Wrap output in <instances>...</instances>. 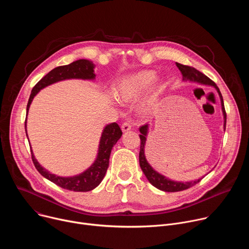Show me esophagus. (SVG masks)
<instances>
[{"mask_svg": "<svg viewBox=\"0 0 249 249\" xmlns=\"http://www.w3.org/2000/svg\"><path fill=\"white\" fill-rule=\"evenodd\" d=\"M122 131L123 132H128V131H130L131 129H132V126L128 123V122H124L123 124H122Z\"/></svg>", "mask_w": 249, "mask_h": 249, "instance_id": "esophagus-1", "label": "esophagus"}]
</instances>
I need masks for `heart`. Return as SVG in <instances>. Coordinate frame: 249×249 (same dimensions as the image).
<instances>
[{"instance_id":"1","label":"heart","mask_w":249,"mask_h":249,"mask_svg":"<svg viewBox=\"0 0 249 249\" xmlns=\"http://www.w3.org/2000/svg\"><path fill=\"white\" fill-rule=\"evenodd\" d=\"M156 79V73L154 71H142V72L133 74L121 80L116 86L114 92L115 96L121 101H131L139 97L143 93ZM161 83L159 81L154 82L152 86L150 94L142 102V109L145 112L150 111L160 93Z\"/></svg>"}]
</instances>
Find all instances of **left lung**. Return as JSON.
Segmentation results:
<instances>
[{
	"label": "left lung",
	"mask_w": 249,
	"mask_h": 249,
	"mask_svg": "<svg viewBox=\"0 0 249 249\" xmlns=\"http://www.w3.org/2000/svg\"><path fill=\"white\" fill-rule=\"evenodd\" d=\"M177 68L179 69V71L182 74V81H189L192 83H197L199 85H204V86H210L215 88L216 90L219 93V96L221 98V104H222V111L224 115V129L226 130V122H227V114L225 110V105H224V100L222 93L217 87V85L210 80L207 76L199 72L198 70H196L193 67L181 65L179 63H176ZM140 139H141V146H140V154H139V161H140V166L143 170L144 174L150 181V183L155 186L156 188L164 191V192H177V191H182L185 189H188L192 187L193 185L197 184L200 182L204 176L201 177V178L195 179L193 181H187V182H182V181H174L172 179H169L168 177L160 174L157 170H155L152 165L148 162L145 155V146H146V141H147V136L149 133V124H146L144 126L140 127Z\"/></svg>",
	"instance_id": "1"
}]
</instances>
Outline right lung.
<instances>
[{
  "label": "right lung",
  "mask_w": 249,
  "mask_h": 249,
  "mask_svg": "<svg viewBox=\"0 0 249 249\" xmlns=\"http://www.w3.org/2000/svg\"><path fill=\"white\" fill-rule=\"evenodd\" d=\"M94 64L86 59H80L73 63H71L66 66H60L52 71L43 77L31 90V94L28 99V103L26 106V115L28 114V110L30 107V104L34 98L42 89L61 82L65 80L71 79H80V80H94ZM25 133L26 132V119H25ZM122 131L117 123H110L106 125L102 131L99 145H98V152L96 159L94 160L93 163L86 169L84 172L74 175V176H58L47 169H45L41 164L35 159L33 152L31 150V158L32 161L38 170V172L44 176L46 179L50 180L51 182L55 183L56 185L75 192H87L94 189L97 187L102 179L104 178L106 170L109 165V158L111 154V150L113 146L117 143V141L121 138ZM28 139V138H27Z\"/></svg>",
  "instance_id": "obj_1"
}]
</instances>
